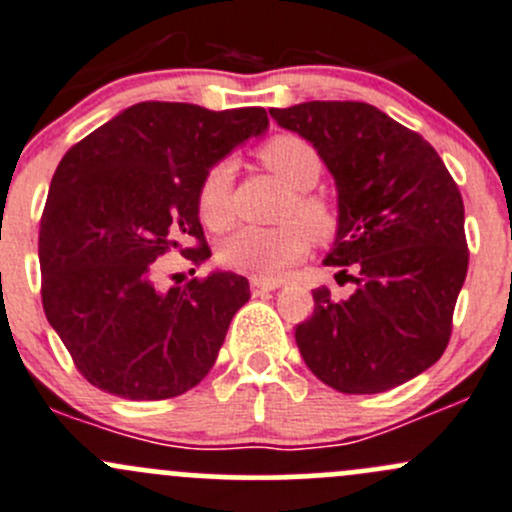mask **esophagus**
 <instances>
[{"label":"esophagus","mask_w":512,"mask_h":512,"mask_svg":"<svg viewBox=\"0 0 512 512\" xmlns=\"http://www.w3.org/2000/svg\"><path fill=\"white\" fill-rule=\"evenodd\" d=\"M281 286L278 281H263V278H251V293L254 295H263L268 291H276V288Z\"/></svg>","instance_id":"1"}]
</instances>
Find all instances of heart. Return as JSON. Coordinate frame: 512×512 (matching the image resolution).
<instances>
[{
	"label": "heart",
	"mask_w": 512,
	"mask_h": 512,
	"mask_svg": "<svg viewBox=\"0 0 512 512\" xmlns=\"http://www.w3.org/2000/svg\"><path fill=\"white\" fill-rule=\"evenodd\" d=\"M258 160L273 177L293 189L281 214L288 224L278 229H239L221 244L219 261L231 271L276 281L308 254L310 231L318 239H325L335 231L337 217L328 199L313 192L315 182L323 175V160L310 142L298 135H276L258 147ZM231 177L234 165L221 160L209 167L197 189L199 219L214 231L224 229L234 219Z\"/></svg>",
	"instance_id": "1"
}]
</instances>
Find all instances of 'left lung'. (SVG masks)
I'll use <instances>...</instances> for the list:
<instances>
[{"label":"left lung","instance_id":"obj_1","mask_svg":"<svg viewBox=\"0 0 512 512\" xmlns=\"http://www.w3.org/2000/svg\"><path fill=\"white\" fill-rule=\"evenodd\" d=\"M271 118L313 142L335 177L325 266L355 283L345 300L315 288L313 315L295 328L300 355L342 394L399 387L449 345L468 271L458 184L429 142L370 103L310 100Z\"/></svg>","mask_w":512,"mask_h":512}]
</instances>
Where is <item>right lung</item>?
<instances>
[{
  "mask_svg": "<svg viewBox=\"0 0 512 512\" xmlns=\"http://www.w3.org/2000/svg\"><path fill=\"white\" fill-rule=\"evenodd\" d=\"M266 128L263 108L145 100L63 155L41 214V303L93 387L157 402L212 370L249 281L217 271L165 291L157 261L172 249L194 266L212 256L199 184Z\"/></svg>",
  "mask_w": 512,
  "mask_h": 512,
  "instance_id": "right-lung-1",
  "label": "right lung"
}]
</instances>
